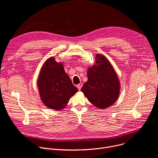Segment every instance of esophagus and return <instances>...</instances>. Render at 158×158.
Wrapping results in <instances>:
<instances>
[{"label":"esophagus","instance_id":"34e87169","mask_svg":"<svg viewBox=\"0 0 158 158\" xmlns=\"http://www.w3.org/2000/svg\"><path fill=\"white\" fill-rule=\"evenodd\" d=\"M82 87V83H79V84H77V87L78 88V89L79 90V91H80V90L81 89Z\"/></svg>","mask_w":158,"mask_h":158}]
</instances>
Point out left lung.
Segmentation results:
<instances>
[{"instance_id":"left-lung-1","label":"left lung","mask_w":158,"mask_h":158,"mask_svg":"<svg viewBox=\"0 0 158 158\" xmlns=\"http://www.w3.org/2000/svg\"><path fill=\"white\" fill-rule=\"evenodd\" d=\"M120 81L110 61L104 56L96 54L95 64L87 69V81L81 91L89 101L99 109H106L118 100Z\"/></svg>"}]
</instances>
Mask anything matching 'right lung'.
Masks as SVG:
<instances>
[{
	"instance_id": "1",
	"label": "right lung",
	"mask_w": 158,
	"mask_h": 158,
	"mask_svg": "<svg viewBox=\"0 0 158 158\" xmlns=\"http://www.w3.org/2000/svg\"><path fill=\"white\" fill-rule=\"evenodd\" d=\"M40 98L48 108L59 110L65 108L78 91L64 68L62 62L54 57L43 64L37 81Z\"/></svg>"
}]
</instances>
